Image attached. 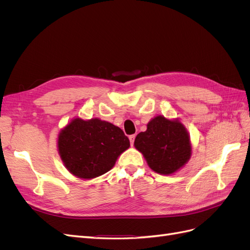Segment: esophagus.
Segmentation results:
<instances>
[{"mask_svg":"<svg viewBox=\"0 0 250 250\" xmlns=\"http://www.w3.org/2000/svg\"><path fill=\"white\" fill-rule=\"evenodd\" d=\"M134 139H135V135H134V134H132V135H129V141H130L131 146L133 145V143H134Z\"/></svg>","mask_w":250,"mask_h":250,"instance_id":"1","label":"esophagus"}]
</instances>
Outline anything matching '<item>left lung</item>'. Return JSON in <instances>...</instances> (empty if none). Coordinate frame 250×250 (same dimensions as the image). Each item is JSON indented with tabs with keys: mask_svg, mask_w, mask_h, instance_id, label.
<instances>
[{
	"mask_svg": "<svg viewBox=\"0 0 250 250\" xmlns=\"http://www.w3.org/2000/svg\"><path fill=\"white\" fill-rule=\"evenodd\" d=\"M134 147L143 153L151 169L164 175L184 167L192 151L186 127L177 120L163 116L150 121L147 130L135 138Z\"/></svg>",
	"mask_w": 250,
	"mask_h": 250,
	"instance_id": "left-lung-1",
	"label": "left lung"
}]
</instances>
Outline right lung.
<instances>
[{
    "label": "right lung",
    "mask_w": 250,
    "mask_h": 250,
    "mask_svg": "<svg viewBox=\"0 0 250 250\" xmlns=\"http://www.w3.org/2000/svg\"><path fill=\"white\" fill-rule=\"evenodd\" d=\"M129 146L121 128L97 118L74 119L58 135V151L66 169L84 179L108 172Z\"/></svg>",
    "instance_id": "1"
}]
</instances>
